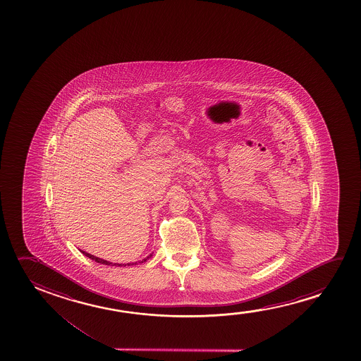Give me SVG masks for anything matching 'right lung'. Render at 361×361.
Returning <instances> with one entry per match:
<instances>
[{"mask_svg": "<svg viewBox=\"0 0 361 361\" xmlns=\"http://www.w3.org/2000/svg\"><path fill=\"white\" fill-rule=\"evenodd\" d=\"M80 252H82L84 254L85 257H90V259H92V260H94L96 262H99V264H104V265H109V267H130V265H138V262H147L148 260L149 257H153V252L150 254V255H148V257H145V259H143V260H140V262H129V264H114V262H107V260H104V259H101V257H94V255H91V254H89V252H84V250H80Z\"/></svg>", "mask_w": 361, "mask_h": 361, "instance_id": "obj_1", "label": "right lung"}]
</instances>
